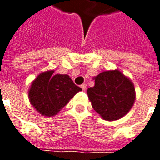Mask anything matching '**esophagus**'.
<instances>
[{"label": "esophagus", "mask_w": 160, "mask_h": 160, "mask_svg": "<svg viewBox=\"0 0 160 160\" xmlns=\"http://www.w3.org/2000/svg\"><path fill=\"white\" fill-rule=\"evenodd\" d=\"M80 87L82 88V90H83V91H86V90H87V84H82V85L80 86Z\"/></svg>", "instance_id": "obj_1"}]
</instances>
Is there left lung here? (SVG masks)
<instances>
[{
	"mask_svg": "<svg viewBox=\"0 0 160 160\" xmlns=\"http://www.w3.org/2000/svg\"><path fill=\"white\" fill-rule=\"evenodd\" d=\"M95 85L87 91L94 111L106 121L123 118L133 107L135 89L132 80L119 69L103 71L93 77Z\"/></svg>",
	"mask_w": 160,
	"mask_h": 160,
	"instance_id": "1",
	"label": "left lung"
}]
</instances>
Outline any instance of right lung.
Returning <instances> with one entry per match:
<instances>
[{
	"label": "right lung",
	"mask_w": 160,
	"mask_h": 160,
	"mask_svg": "<svg viewBox=\"0 0 160 160\" xmlns=\"http://www.w3.org/2000/svg\"><path fill=\"white\" fill-rule=\"evenodd\" d=\"M54 70L40 73L28 90L31 104L43 117H54L82 89L68 74H54Z\"/></svg>",
	"instance_id": "add662e5"
}]
</instances>
